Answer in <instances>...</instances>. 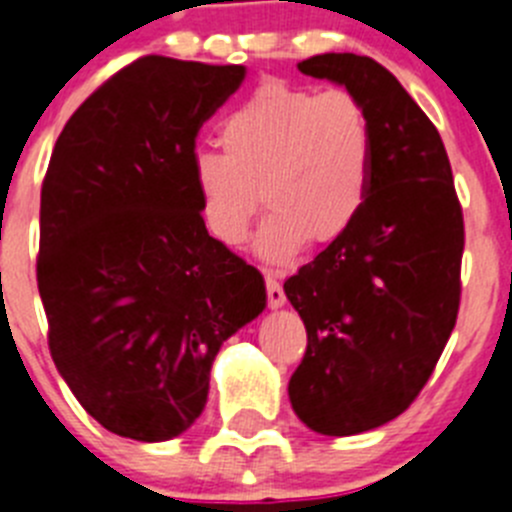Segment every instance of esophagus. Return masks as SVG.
<instances>
[{"label":"esophagus","mask_w":512,"mask_h":512,"mask_svg":"<svg viewBox=\"0 0 512 512\" xmlns=\"http://www.w3.org/2000/svg\"><path fill=\"white\" fill-rule=\"evenodd\" d=\"M266 294H269V307L271 309L284 307V302H287V294H284L281 284L271 274H266Z\"/></svg>","instance_id":"esophagus-1"}]
</instances>
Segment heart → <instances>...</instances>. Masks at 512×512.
<instances>
[{"instance_id": "b5f03b06", "label": "heart", "mask_w": 512, "mask_h": 512, "mask_svg": "<svg viewBox=\"0 0 512 512\" xmlns=\"http://www.w3.org/2000/svg\"><path fill=\"white\" fill-rule=\"evenodd\" d=\"M220 142L192 152L190 177L205 228L225 246L246 238L261 198L269 215L253 251L274 266L297 259L309 238L335 241L363 213L375 144L348 91L269 81L225 114Z\"/></svg>"}]
</instances>
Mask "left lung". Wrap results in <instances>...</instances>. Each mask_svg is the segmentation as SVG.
<instances>
[{
	"mask_svg": "<svg viewBox=\"0 0 512 512\" xmlns=\"http://www.w3.org/2000/svg\"><path fill=\"white\" fill-rule=\"evenodd\" d=\"M360 101L373 180L348 231L284 281L307 327L289 381L304 424L327 437L378 429L419 396L457 322L464 223L437 126L373 58L325 53L297 65Z\"/></svg>",
	"mask_w": 512,
	"mask_h": 512,
	"instance_id": "8db88e82",
	"label": "left lung"
}]
</instances>
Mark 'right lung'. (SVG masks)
Wrapping results in <instances>:
<instances>
[{
    "instance_id": "right-lung-1",
    "label": "right lung",
    "mask_w": 512,
    "mask_h": 512,
    "mask_svg": "<svg viewBox=\"0 0 512 512\" xmlns=\"http://www.w3.org/2000/svg\"><path fill=\"white\" fill-rule=\"evenodd\" d=\"M243 65L147 55L70 116L40 195L37 287L50 355L119 437L167 442L205 409L220 345L266 307L259 271L205 228L198 131Z\"/></svg>"
}]
</instances>
